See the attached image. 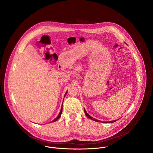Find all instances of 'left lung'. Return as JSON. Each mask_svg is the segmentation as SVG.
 <instances>
[{
  "mask_svg": "<svg viewBox=\"0 0 153 153\" xmlns=\"http://www.w3.org/2000/svg\"><path fill=\"white\" fill-rule=\"evenodd\" d=\"M84 113H85V115L89 118H90V119H91V120H94V121H95V122H101V121H99V120H96L95 118H92V117H91L89 114H88L87 113V111H85V108H84ZM116 122V120H114V121H111V122H110V123H114V122ZM109 122V123H110ZM105 123H107V122H105Z\"/></svg>",
  "mask_w": 153,
  "mask_h": 153,
  "instance_id": "left-lung-1",
  "label": "left lung"
}]
</instances>
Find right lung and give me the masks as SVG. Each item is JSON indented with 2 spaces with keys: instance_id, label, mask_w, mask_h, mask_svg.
Returning <instances> with one entry per match:
<instances>
[{
  "instance_id": "obj_1",
  "label": "right lung",
  "mask_w": 153,
  "mask_h": 153,
  "mask_svg": "<svg viewBox=\"0 0 153 153\" xmlns=\"http://www.w3.org/2000/svg\"><path fill=\"white\" fill-rule=\"evenodd\" d=\"M67 93V92H66ZM66 93L65 94V95H66ZM65 95H64V96H65ZM62 107H61V111H60V112H59V114L58 115V117H56L55 119H54L53 120V121L51 122H56V120H58L60 117H61V114H62Z\"/></svg>"
}]
</instances>
